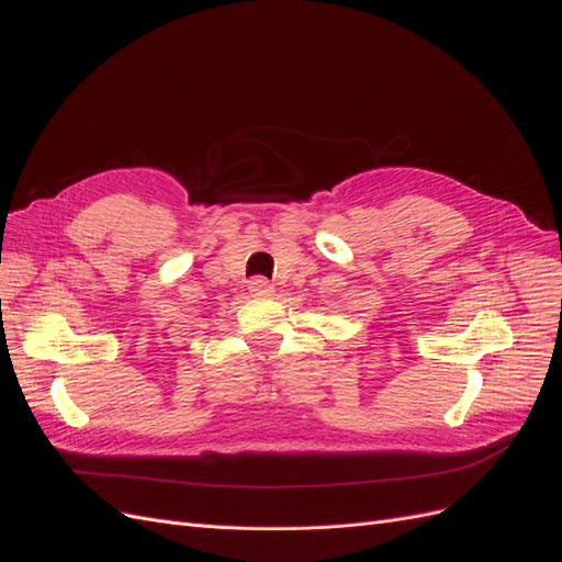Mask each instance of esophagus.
<instances>
[{
	"label": "esophagus",
	"instance_id": "obj_1",
	"mask_svg": "<svg viewBox=\"0 0 562 562\" xmlns=\"http://www.w3.org/2000/svg\"><path fill=\"white\" fill-rule=\"evenodd\" d=\"M248 288H250V293H255V295H269L271 293V283L267 279H260V277L250 279Z\"/></svg>",
	"mask_w": 562,
	"mask_h": 562
}]
</instances>
